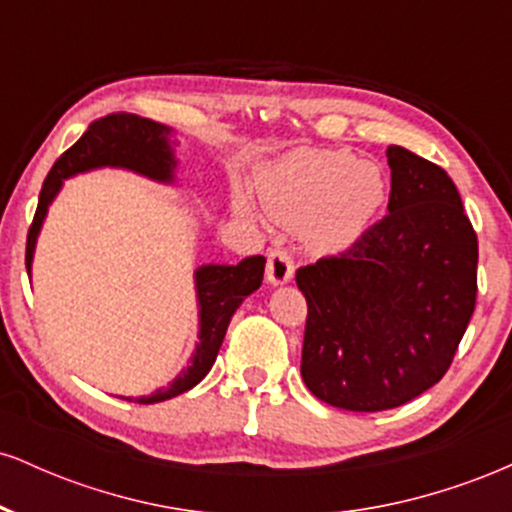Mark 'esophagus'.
Masks as SVG:
<instances>
[{"label": "esophagus", "instance_id": "esophagus-1", "mask_svg": "<svg viewBox=\"0 0 512 512\" xmlns=\"http://www.w3.org/2000/svg\"><path fill=\"white\" fill-rule=\"evenodd\" d=\"M293 279V260L284 248H272L269 250L267 260V281L269 284L279 286Z\"/></svg>", "mask_w": 512, "mask_h": 512}]
</instances>
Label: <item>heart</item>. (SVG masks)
<instances>
[{
  "instance_id": "1",
  "label": "heart",
  "mask_w": 512,
  "mask_h": 512,
  "mask_svg": "<svg viewBox=\"0 0 512 512\" xmlns=\"http://www.w3.org/2000/svg\"><path fill=\"white\" fill-rule=\"evenodd\" d=\"M264 211L284 226H301L322 250L361 238L385 202V175L375 161L344 149H298L257 173ZM243 211L248 202H240Z\"/></svg>"
}]
</instances>
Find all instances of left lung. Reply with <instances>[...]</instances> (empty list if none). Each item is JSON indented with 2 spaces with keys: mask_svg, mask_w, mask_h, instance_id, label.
Segmentation results:
<instances>
[{
  "mask_svg": "<svg viewBox=\"0 0 512 512\" xmlns=\"http://www.w3.org/2000/svg\"><path fill=\"white\" fill-rule=\"evenodd\" d=\"M383 221L296 272L308 303L303 383L346 411L402 407L448 373L477 305L479 243L436 163L387 146Z\"/></svg>",
  "mask_w": 512,
  "mask_h": 512,
  "instance_id": "8db88e82",
  "label": "left lung"
}]
</instances>
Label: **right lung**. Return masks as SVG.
Listing matches in <instances>:
<instances>
[{
	"label": "right lung",
	"instance_id": "obj_1",
	"mask_svg": "<svg viewBox=\"0 0 512 512\" xmlns=\"http://www.w3.org/2000/svg\"><path fill=\"white\" fill-rule=\"evenodd\" d=\"M168 134V127L158 125L154 120H146V117L127 113H113L91 122L86 132L81 134L79 142L69 146L57 158L55 166H52L48 178L43 182V190H40L38 197V209H35L26 240L28 274H31L33 250L40 226H43L50 202L60 192L62 180L72 178L76 173H84V170L117 166L134 170V173H142L146 178L170 182L175 170V156L173 149H170ZM262 276V255L245 257L238 264H204V267H199L195 272L199 301V344L195 349V356H192V363L182 370L166 390H156L149 397L122 399H129V402L134 399L139 404H156L192 390L209 373L211 366H214L223 337H226L228 322H231L238 305L245 301V296L260 289Z\"/></svg>",
	"mask_w": 512,
	"mask_h": 512
}]
</instances>
